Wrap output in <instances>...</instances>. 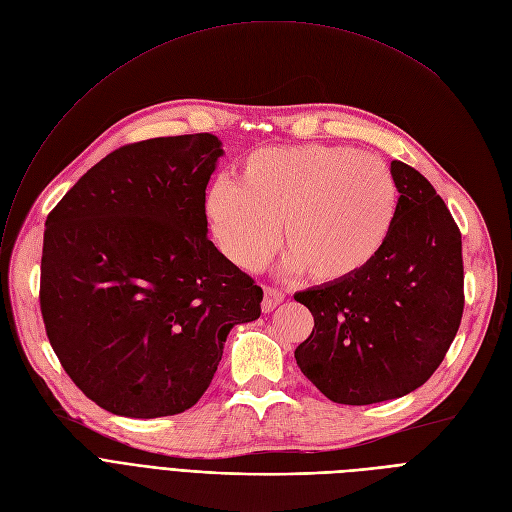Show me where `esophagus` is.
Listing matches in <instances>:
<instances>
[{
  "label": "esophagus",
  "mask_w": 512,
  "mask_h": 512,
  "mask_svg": "<svg viewBox=\"0 0 512 512\" xmlns=\"http://www.w3.org/2000/svg\"><path fill=\"white\" fill-rule=\"evenodd\" d=\"M283 291L275 287H264V298H262V312H271L283 302Z\"/></svg>",
  "instance_id": "esophagus-1"
}]
</instances>
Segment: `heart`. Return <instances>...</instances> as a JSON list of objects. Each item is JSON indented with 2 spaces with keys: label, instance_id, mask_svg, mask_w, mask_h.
I'll return each instance as SVG.
<instances>
[{
  "label": "heart",
  "instance_id": "heart-1",
  "mask_svg": "<svg viewBox=\"0 0 512 512\" xmlns=\"http://www.w3.org/2000/svg\"><path fill=\"white\" fill-rule=\"evenodd\" d=\"M204 210L223 252L243 271L275 254L281 225L283 271L344 283L369 269L398 216V185L379 156L346 145H289L252 152L237 183L218 177Z\"/></svg>",
  "mask_w": 512,
  "mask_h": 512
}]
</instances>
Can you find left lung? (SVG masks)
Returning a JSON list of instances; mask_svg holds the SVG:
<instances>
[{"mask_svg": "<svg viewBox=\"0 0 512 512\" xmlns=\"http://www.w3.org/2000/svg\"><path fill=\"white\" fill-rule=\"evenodd\" d=\"M392 173L398 216L369 269L294 296L314 316L296 362L337 404L415 392L442 364L465 306L462 241L450 210L419 170L394 160Z\"/></svg>", "mask_w": 512, "mask_h": 512, "instance_id": "1", "label": "left lung"}]
</instances>
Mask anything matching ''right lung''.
I'll return each instance as SVG.
<instances>
[{"instance_id":"obj_1","label":"right lung","mask_w":512,"mask_h":512,"mask_svg":"<svg viewBox=\"0 0 512 512\" xmlns=\"http://www.w3.org/2000/svg\"><path fill=\"white\" fill-rule=\"evenodd\" d=\"M210 133L125 145L75 183L45 221L41 314L64 371L118 417L179 415L208 389L262 289L216 250L206 185Z\"/></svg>"}]
</instances>
